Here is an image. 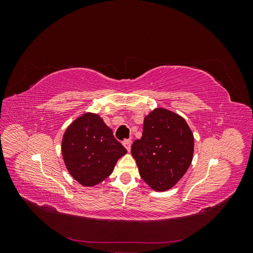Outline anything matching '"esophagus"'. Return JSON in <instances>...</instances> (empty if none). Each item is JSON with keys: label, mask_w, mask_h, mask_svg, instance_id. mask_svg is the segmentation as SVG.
I'll list each match as a JSON object with an SVG mask.
<instances>
[{"label": "esophagus", "mask_w": 253, "mask_h": 253, "mask_svg": "<svg viewBox=\"0 0 253 253\" xmlns=\"http://www.w3.org/2000/svg\"><path fill=\"white\" fill-rule=\"evenodd\" d=\"M124 145H125V148L127 150V152H129V151H131L132 141L129 140V139H126V140H125V141H124Z\"/></svg>", "instance_id": "obj_1"}]
</instances>
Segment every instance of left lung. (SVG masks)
I'll list each match as a JSON object with an SVG mask.
<instances>
[{"label": "left lung", "instance_id": "obj_1", "mask_svg": "<svg viewBox=\"0 0 253 253\" xmlns=\"http://www.w3.org/2000/svg\"><path fill=\"white\" fill-rule=\"evenodd\" d=\"M194 137L186 120L165 109H155L143 120L140 139L132 144L141 178L155 191L174 187L193 158Z\"/></svg>", "mask_w": 253, "mask_h": 253}]
</instances>
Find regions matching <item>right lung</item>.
Segmentation results:
<instances>
[{
    "mask_svg": "<svg viewBox=\"0 0 253 253\" xmlns=\"http://www.w3.org/2000/svg\"><path fill=\"white\" fill-rule=\"evenodd\" d=\"M126 153V148L115 139L112 129L97 114L82 115L63 135L64 164L84 187H93L108 178Z\"/></svg>",
    "mask_w": 253,
    "mask_h": 253,
    "instance_id": "right-lung-1",
    "label": "right lung"
}]
</instances>
